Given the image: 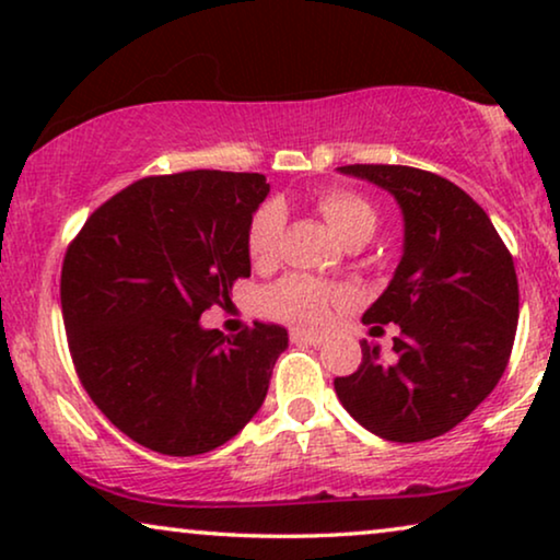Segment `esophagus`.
<instances>
[{
  "instance_id": "obj_1",
  "label": "esophagus",
  "mask_w": 560,
  "mask_h": 560,
  "mask_svg": "<svg viewBox=\"0 0 560 560\" xmlns=\"http://www.w3.org/2000/svg\"><path fill=\"white\" fill-rule=\"evenodd\" d=\"M290 341H295V343H313V347H320V343H324L326 339L320 334H311V331H290Z\"/></svg>"
}]
</instances>
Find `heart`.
<instances>
[{
  "label": "heart",
  "mask_w": 560,
  "mask_h": 560,
  "mask_svg": "<svg viewBox=\"0 0 560 560\" xmlns=\"http://www.w3.org/2000/svg\"><path fill=\"white\" fill-rule=\"evenodd\" d=\"M318 211L324 213L328 226L339 234V240L347 244H364L372 240V234L380 226V213L374 209L370 198L354 190H326L318 198ZM282 226H285V211L280 203L259 206L255 217L249 221L247 232V249L255 262H270L278 252ZM343 301L339 288L326 285L305 275H290L272 285L265 295V308L270 316L288 320V324L301 328H318L324 326L331 308Z\"/></svg>",
  "instance_id": "heart-1"
}]
</instances>
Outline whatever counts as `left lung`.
I'll use <instances>...</instances> for the list:
<instances>
[{
	"mask_svg": "<svg viewBox=\"0 0 560 560\" xmlns=\"http://www.w3.org/2000/svg\"><path fill=\"white\" fill-rule=\"evenodd\" d=\"M402 211V257L362 316L397 324L393 357L362 341V364L334 387L380 439L418 443L462 423L492 393L515 341L520 290L512 255L485 209L441 175L405 165H343Z\"/></svg>",
	"mask_w": 560,
	"mask_h": 560,
	"instance_id": "obj_1",
	"label": "left lung"
}]
</instances>
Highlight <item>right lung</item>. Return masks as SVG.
Returning a JSON list of instances; mask_svg holds the SVG:
<instances>
[{"label":"right lung","instance_id":"right-lung-1","mask_svg":"<svg viewBox=\"0 0 560 560\" xmlns=\"http://www.w3.org/2000/svg\"><path fill=\"white\" fill-rule=\"evenodd\" d=\"M270 194L259 173L142 178L91 213L63 259L68 347L96 408L165 456L234 439L262 408L288 349L278 324L224 339L201 326L249 278V221Z\"/></svg>","mask_w":560,"mask_h":560}]
</instances>
